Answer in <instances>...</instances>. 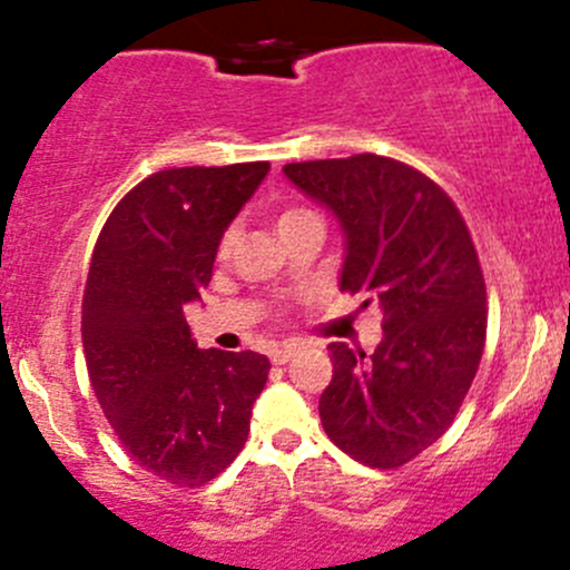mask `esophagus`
Here are the masks:
<instances>
[{
    "label": "esophagus",
    "mask_w": 570,
    "mask_h": 570,
    "mask_svg": "<svg viewBox=\"0 0 570 570\" xmlns=\"http://www.w3.org/2000/svg\"><path fill=\"white\" fill-rule=\"evenodd\" d=\"M297 352H299V346H295V343H286V346L273 348V352H271V360L275 362V365H284V362H289L292 356H295Z\"/></svg>",
    "instance_id": "1"
}]
</instances>
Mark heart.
Wrapping results in <instances>:
<instances>
[{
	"label": "heart",
	"mask_w": 570,
	"mask_h": 570,
	"mask_svg": "<svg viewBox=\"0 0 570 570\" xmlns=\"http://www.w3.org/2000/svg\"><path fill=\"white\" fill-rule=\"evenodd\" d=\"M308 216H316V214H314V210H305V208H289V210H284V214L278 216V229L286 227V224L299 222V218H308ZM233 243H235V233L224 235L222 246H218V256H222V259L229 254V248H233Z\"/></svg>",
	"instance_id": "obj_1"
}]
</instances>
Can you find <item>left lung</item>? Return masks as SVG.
Returning <instances> with one entry per match:
<instances>
[{
  "mask_svg": "<svg viewBox=\"0 0 570 570\" xmlns=\"http://www.w3.org/2000/svg\"><path fill=\"white\" fill-rule=\"evenodd\" d=\"M284 175L341 224V289L384 314L373 354L330 343L318 416L354 460L397 468L446 433L479 371L487 289L471 233L441 186L386 156L297 161Z\"/></svg>",
  "mask_w": 570,
  "mask_h": 570,
  "instance_id": "obj_1",
  "label": "left lung"
}]
</instances>
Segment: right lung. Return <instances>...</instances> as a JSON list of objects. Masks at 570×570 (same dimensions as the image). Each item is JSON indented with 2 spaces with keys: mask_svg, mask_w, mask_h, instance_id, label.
Masks as SVG:
<instances>
[{
  "mask_svg": "<svg viewBox=\"0 0 570 570\" xmlns=\"http://www.w3.org/2000/svg\"><path fill=\"white\" fill-rule=\"evenodd\" d=\"M267 173V161L154 173L94 246L80 322L94 395L137 465L178 487H203L240 454L271 373L265 354L197 348L184 314Z\"/></svg>",
  "mask_w": 570,
  "mask_h": 570,
  "instance_id": "add662e5",
  "label": "right lung"
}]
</instances>
